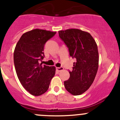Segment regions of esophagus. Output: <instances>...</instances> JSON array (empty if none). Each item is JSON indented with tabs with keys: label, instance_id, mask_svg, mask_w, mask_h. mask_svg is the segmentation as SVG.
Listing matches in <instances>:
<instances>
[{
	"label": "esophagus",
	"instance_id": "34e87169",
	"mask_svg": "<svg viewBox=\"0 0 120 120\" xmlns=\"http://www.w3.org/2000/svg\"><path fill=\"white\" fill-rule=\"evenodd\" d=\"M56 70H57V71H59V72H60V71L64 70V68H63V67H57V68H56Z\"/></svg>",
	"mask_w": 120,
	"mask_h": 120
}]
</instances>
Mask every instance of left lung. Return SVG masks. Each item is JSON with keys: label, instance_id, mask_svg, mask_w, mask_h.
Segmentation results:
<instances>
[{"label": "left lung", "instance_id": "obj_1", "mask_svg": "<svg viewBox=\"0 0 120 120\" xmlns=\"http://www.w3.org/2000/svg\"><path fill=\"white\" fill-rule=\"evenodd\" d=\"M59 35L70 56L76 60L64 86L71 94L80 95L91 86L97 74L99 60L97 44L89 33L79 29L59 31Z\"/></svg>", "mask_w": 120, "mask_h": 120}]
</instances>
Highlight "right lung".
<instances>
[{
  "mask_svg": "<svg viewBox=\"0 0 120 120\" xmlns=\"http://www.w3.org/2000/svg\"><path fill=\"white\" fill-rule=\"evenodd\" d=\"M44 30L35 29L23 34L14 53L16 72L20 82L30 94L38 96L49 88L56 68L42 65L45 43L56 34Z\"/></svg>",
  "mask_w": 120,
  "mask_h": 120,
  "instance_id": "right-lung-1",
  "label": "right lung"
}]
</instances>
